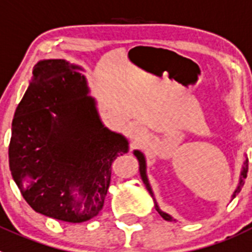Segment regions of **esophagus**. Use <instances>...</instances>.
Returning a JSON list of instances; mask_svg holds the SVG:
<instances>
[{
    "mask_svg": "<svg viewBox=\"0 0 252 252\" xmlns=\"http://www.w3.org/2000/svg\"><path fill=\"white\" fill-rule=\"evenodd\" d=\"M147 135L146 129L140 126H131L130 130H129V138H130L133 142H140V140L144 139V137Z\"/></svg>",
    "mask_w": 252,
    "mask_h": 252,
    "instance_id": "1",
    "label": "esophagus"
}]
</instances>
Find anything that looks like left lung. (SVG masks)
Returning <instances> with one entry per match:
<instances>
[{
  "instance_id": "left-lung-1",
  "label": "left lung",
  "mask_w": 252,
  "mask_h": 252,
  "mask_svg": "<svg viewBox=\"0 0 252 252\" xmlns=\"http://www.w3.org/2000/svg\"><path fill=\"white\" fill-rule=\"evenodd\" d=\"M134 156L137 157V159L139 160V172H140V176H142L143 182H144V185H146V187H147V189L149 191V193H151L152 197H153V193H152V189H151V186H149L148 178H147V174H146V158H144V156H143V154L140 153L139 151H134ZM248 171H249V160L246 159V160H245V163H244V167H242L240 183H239V186H237V189L235 191V193H233L232 198L236 196V193H239V192L241 191V187L244 186V180L246 178V177H248ZM156 210L158 211V214H159L160 216H162L164 220H167V221H174V220L172 219V217L169 216L168 214H165V212H163V211L159 210V207L157 206V203H156Z\"/></svg>"
}]
</instances>
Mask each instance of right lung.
<instances>
[{"instance_id": "add662e5", "label": "right lung", "mask_w": 252, "mask_h": 252, "mask_svg": "<svg viewBox=\"0 0 252 252\" xmlns=\"http://www.w3.org/2000/svg\"><path fill=\"white\" fill-rule=\"evenodd\" d=\"M79 70L61 59L35 65L8 147L11 173L25 201L38 214L71 223L100 212L113 162L128 152L126 138L100 122Z\"/></svg>"}]
</instances>
